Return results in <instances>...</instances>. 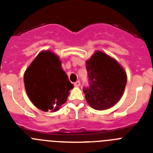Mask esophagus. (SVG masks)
Masks as SVG:
<instances>
[{
  "label": "esophagus",
  "instance_id": "esophagus-1",
  "mask_svg": "<svg viewBox=\"0 0 153 153\" xmlns=\"http://www.w3.org/2000/svg\"><path fill=\"white\" fill-rule=\"evenodd\" d=\"M74 86H80V82H79V80H77V81H76L75 83H74Z\"/></svg>",
  "mask_w": 153,
  "mask_h": 153
}]
</instances>
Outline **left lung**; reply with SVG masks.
Instances as JSON below:
<instances>
[{"instance_id":"obj_1","label":"left lung","mask_w":153,"mask_h":153,"mask_svg":"<svg viewBox=\"0 0 153 153\" xmlns=\"http://www.w3.org/2000/svg\"><path fill=\"white\" fill-rule=\"evenodd\" d=\"M89 86L83 91L90 106L103 110L120 100L126 84V74L114 59L104 53H95L86 66Z\"/></svg>"}]
</instances>
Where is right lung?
Wrapping results in <instances>:
<instances>
[{
    "label": "right lung",
    "instance_id": "1",
    "mask_svg": "<svg viewBox=\"0 0 153 153\" xmlns=\"http://www.w3.org/2000/svg\"><path fill=\"white\" fill-rule=\"evenodd\" d=\"M59 60L51 51L41 52L24 74L28 97L34 106L43 111L58 110L67 102L69 91L74 87Z\"/></svg>",
    "mask_w": 153,
    "mask_h": 153
}]
</instances>
